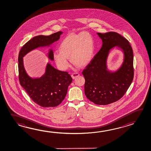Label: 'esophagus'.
Returning a JSON list of instances; mask_svg holds the SVG:
<instances>
[{
  "label": "esophagus",
  "mask_w": 151,
  "mask_h": 151,
  "mask_svg": "<svg viewBox=\"0 0 151 151\" xmlns=\"http://www.w3.org/2000/svg\"><path fill=\"white\" fill-rule=\"evenodd\" d=\"M79 75H80L79 73H75L71 74V77H72V78H73V79H75V78L78 77Z\"/></svg>",
  "instance_id": "esophagus-1"
}]
</instances>
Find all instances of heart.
I'll list each match as a JSON object with an SVG mask.
<instances>
[{
	"label": "heart",
	"mask_w": 151,
	"mask_h": 151,
	"mask_svg": "<svg viewBox=\"0 0 151 151\" xmlns=\"http://www.w3.org/2000/svg\"><path fill=\"white\" fill-rule=\"evenodd\" d=\"M58 49L59 52H54L53 59L60 69L65 70L70 67L69 58L75 65L84 67L92 60L95 41L92 35L87 32L70 33L62 40Z\"/></svg>",
	"instance_id": "b5f03b06"
}]
</instances>
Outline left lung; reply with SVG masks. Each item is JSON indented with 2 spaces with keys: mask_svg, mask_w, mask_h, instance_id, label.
Listing matches in <instances>:
<instances>
[{
  "mask_svg": "<svg viewBox=\"0 0 151 151\" xmlns=\"http://www.w3.org/2000/svg\"><path fill=\"white\" fill-rule=\"evenodd\" d=\"M102 46L82 71L87 99L97 105H107L121 99L129 89L134 76L133 53L129 41L116 32L97 33ZM118 47L124 52V61L117 71L107 70L106 61L110 50Z\"/></svg>",
  "mask_w": 151,
  "mask_h": 151,
  "instance_id": "8db88e82",
  "label": "left lung"
}]
</instances>
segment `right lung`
I'll list each match as a JSON object with an SVG mask.
<instances>
[{
	"mask_svg": "<svg viewBox=\"0 0 151 151\" xmlns=\"http://www.w3.org/2000/svg\"><path fill=\"white\" fill-rule=\"evenodd\" d=\"M63 32L59 31L48 36L38 35L33 37L22 46L19 54V80L23 88L32 101L42 107H55L65 97L68 88L73 79L66 71L53 67L49 63L45 73L40 78H33L25 70L23 57L31 50L41 47L49 46L59 40ZM48 58L53 61V52L50 49Z\"/></svg>",
	"mask_w": 151,
	"mask_h": 151,
	"instance_id": "1",
	"label": "right lung"
}]
</instances>
